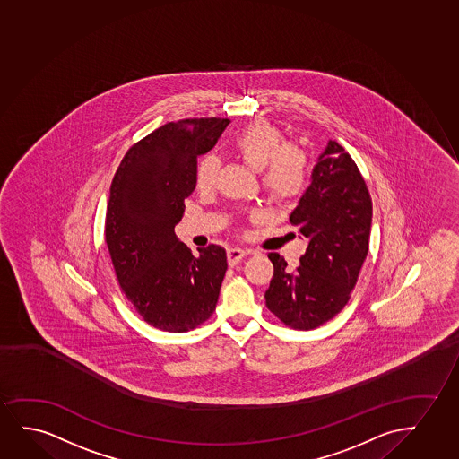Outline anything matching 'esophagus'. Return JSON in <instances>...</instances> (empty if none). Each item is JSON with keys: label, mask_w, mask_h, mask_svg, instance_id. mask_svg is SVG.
Masks as SVG:
<instances>
[{"label": "esophagus", "mask_w": 459, "mask_h": 459, "mask_svg": "<svg viewBox=\"0 0 459 459\" xmlns=\"http://www.w3.org/2000/svg\"><path fill=\"white\" fill-rule=\"evenodd\" d=\"M246 255V252L243 249H229L227 250V260H229V264L233 266V264H237V263Z\"/></svg>", "instance_id": "1"}]
</instances>
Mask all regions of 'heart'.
<instances>
[{
    "instance_id": "obj_1",
    "label": "heart",
    "mask_w": 459,
    "mask_h": 459,
    "mask_svg": "<svg viewBox=\"0 0 459 459\" xmlns=\"http://www.w3.org/2000/svg\"><path fill=\"white\" fill-rule=\"evenodd\" d=\"M285 134L268 121L256 119L245 126L232 138V148L243 160L262 173V186L269 199L288 207L304 196L310 165L304 149L285 144ZM220 160L214 154H204L196 163L197 188L209 191L216 184Z\"/></svg>"
}]
</instances>
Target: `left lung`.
Here are the masks:
<instances>
[{"label": "left lung", "instance_id": "left-lung-1", "mask_svg": "<svg viewBox=\"0 0 459 459\" xmlns=\"http://www.w3.org/2000/svg\"><path fill=\"white\" fill-rule=\"evenodd\" d=\"M290 222L308 239L300 266L271 252L274 275L264 294L273 315L294 330H313L344 308L369 250L372 199L351 154L328 142Z\"/></svg>", "mask_w": 459, "mask_h": 459}]
</instances>
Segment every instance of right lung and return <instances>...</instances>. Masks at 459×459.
I'll use <instances>...</instances> for the list:
<instances>
[{
	"mask_svg": "<svg viewBox=\"0 0 459 459\" xmlns=\"http://www.w3.org/2000/svg\"><path fill=\"white\" fill-rule=\"evenodd\" d=\"M229 123L186 118L161 126L132 144L110 185L104 235L119 290L163 332H190L216 308L226 250L209 245L196 258L174 226L196 186L197 155L213 148Z\"/></svg>",
	"mask_w": 459,
	"mask_h": 459,
	"instance_id": "right-lung-1",
	"label": "right lung"
}]
</instances>
